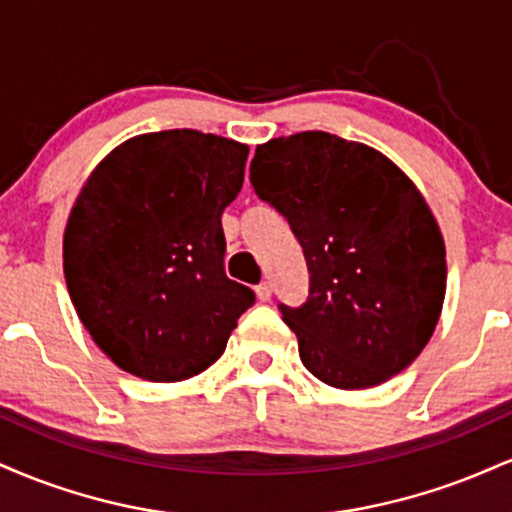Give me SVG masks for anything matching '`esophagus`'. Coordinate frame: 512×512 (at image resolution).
<instances>
[{
    "label": "esophagus",
    "instance_id": "1",
    "mask_svg": "<svg viewBox=\"0 0 512 512\" xmlns=\"http://www.w3.org/2000/svg\"><path fill=\"white\" fill-rule=\"evenodd\" d=\"M255 293L262 303L269 301V298H272V284H269V281H262L260 286H255Z\"/></svg>",
    "mask_w": 512,
    "mask_h": 512
}]
</instances>
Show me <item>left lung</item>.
Here are the masks:
<instances>
[{
    "mask_svg": "<svg viewBox=\"0 0 512 512\" xmlns=\"http://www.w3.org/2000/svg\"><path fill=\"white\" fill-rule=\"evenodd\" d=\"M250 182L286 216L308 264V301L279 305L303 366L337 390L402 373L436 330L448 279L419 187L373 146L330 132L260 144Z\"/></svg>",
    "mask_w": 512,
    "mask_h": 512,
    "instance_id": "obj_1",
    "label": "left lung"
}]
</instances>
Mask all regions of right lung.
I'll use <instances>...</instances> for the list:
<instances>
[{
	"label": "right lung",
	"mask_w": 512,
	"mask_h": 512,
	"mask_svg": "<svg viewBox=\"0 0 512 512\" xmlns=\"http://www.w3.org/2000/svg\"><path fill=\"white\" fill-rule=\"evenodd\" d=\"M248 146L197 129L115 146L81 187L62 240L76 315L117 368L151 383L207 370L255 303L223 274L221 214Z\"/></svg>",
	"instance_id": "right-lung-1"
}]
</instances>
